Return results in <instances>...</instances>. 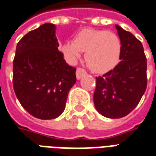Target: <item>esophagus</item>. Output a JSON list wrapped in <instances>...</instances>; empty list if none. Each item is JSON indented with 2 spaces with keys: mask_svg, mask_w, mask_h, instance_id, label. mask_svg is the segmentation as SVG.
I'll return each instance as SVG.
<instances>
[{
  "mask_svg": "<svg viewBox=\"0 0 156 156\" xmlns=\"http://www.w3.org/2000/svg\"><path fill=\"white\" fill-rule=\"evenodd\" d=\"M84 75H86V72L81 67H78L77 71H76V77L78 79H80L82 77H83Z\"/></svg>",
  "mask_w": 156,
  "mask_h": 156,
  "instance_id": "34e87169",
  "label": "esophagus"
}]
</instances>
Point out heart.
Returning a JSON list of instances; mask_svg holds the SVG:
<instances>
[{
  "label": "heart",
  "mask_w": 156,
  "mask_h": 156,
  "mask_svg": "<svg viewBox=\"0 0 156 156\" xmlns=\"http://www.w3.org/2000/svg\"><path fill=\"white\" fill-rule=\"evenodd\" d=\"M67 60L74 63L85 52V61L91 70L96 73H105L119 62L122 43L119 37L107 30L83 29L75 35L73 42L62 46Z\"/></svg>",
  "instance_id": "1"
}]
</instances>
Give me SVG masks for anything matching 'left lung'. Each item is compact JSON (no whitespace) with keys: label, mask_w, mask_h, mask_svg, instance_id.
<instances>
[{"label":"left lung","mask_w":156,"mask_h":156,"mask_svg":"<svg viewBox=\"0 0 156 156\" xmlns=\"http://www.w3.org/2000/svg\"><path fill=\"white\" fill-rule=\"evenodd\" d=\"M122 43L120 62L112 70L96 78L94 103L102 116L121 118L138 105L147 87V59L142 43L116 25Z\"/></svg>","instance_id":"8db88e82"}]
</instances>
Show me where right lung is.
<instances>
[{"mask_svg": "<svg viewBox=\"0 0 156 156\" xmlns=\"http://www.w3.org/2000/svg\"><path fill=\"white\" fill-rule=\"evenodd\" d=\"M55 26L44 23L19 40L13 60L14 92L22 106L42 120L56 118L65 110L76 83V68L58 51Z\"/></svg>", "mask_w": 156, "mask_h": 156, "instance_id": "add662e5", "label": "right lung"}]
</instances>
